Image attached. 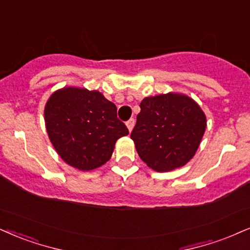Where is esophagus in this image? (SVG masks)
<instances>
[{
  "instance_id": "34e87169",
  "label": "esophagus",
  "mask_w": 250,
  "mask_h": 250,
  "mask_svg": "<svg viewBox=\"0 0 250 250\" xmlns=\"http://www.w3.org/2000/svg\"><path fill=\"white\" fill-rule=\"evenodd\" d=\"M134 119L133 118H131L130 120H127V122H126V126H127V128H128V131H132L133 130V127H134Z\"/></svg>"
}]
</instances>
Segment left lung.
Wrapping results in <instances>:
<instances>
[{"label": "left lung", "mask_w": 250, "mask_h": 250, "mask_svg": "<svg viewBox=\"0 0 250 250\" xmlns=\"http://www.w3.org/2000/svg\"><path fill=\"white\" fill-rule=\"evenodd\" d=\"M131 133L140 159L156 171L183 167L193 158L206 128L200 106L187 95L145 97Z\"/></svg>", "instance_id": "left-lung-1"}]
</instances>
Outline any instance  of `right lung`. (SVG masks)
Wrapping results in <instances>:
<instances>
[{
  "label": "right lung",
  "instance_id": "add662e5",
  "mask_svg": "<svg viewBox=\"0 0 250 250\" xmlns=\"http://www.w3.org/2000/svg\"><path fill=\"white\" fill-rule=\"evenodd\" d=\"M48 138L67 165L92 170L109 161L116 141L128 134L117 107L97 90L66 87L48 98L44 110Z\"/></svg>",
  "mask_w": 250,
  "mask_h": 250
}]
</instances>
